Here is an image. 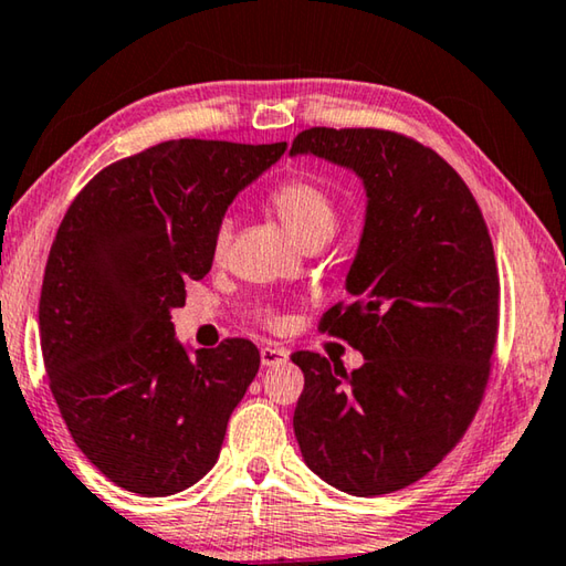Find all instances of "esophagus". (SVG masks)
<instances>
[{"label": "esophagus", "mask_w": 566, "mask_h": 566, "mask_svg": "<svg viewBox=\"0 0 566 566\" xmlns=\"http://www.w3.org/2000/svg\"><path fill=\"white\" fill-rule=\"evenodd\" d=\"M260 357L264 367H280V364H286V359H290V352L284 347H274V344H270V347H262Z\"/></svg>", "instance_id": "esophagus-1"}]
</instances>
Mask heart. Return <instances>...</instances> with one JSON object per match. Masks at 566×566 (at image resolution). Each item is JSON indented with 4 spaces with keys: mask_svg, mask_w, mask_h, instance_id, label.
Returning <instances> with one entry per match:
<instances>
[{
    "mask_svg": "<svg viewBox=\"0 0 566 566\" xmlns=\"http://www.w3.org/2000/svg\"><path fill=\"white\" fill-rule=\"evenodd\" d=\"M272 202L286 229L302 247L314 239H329L337 227V209L327 191L306 179H290L274 189ZM232 217H224L214 232V254L222 256L232 242Z\"/></svg>",
    "mask_w": 566,
    "mask_h": 566,
    "instance_id": "heart-1",
    "label": "heart"
}]
</instances>
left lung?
Returning a JSON list of instances; mask_svg holds the SVG:
<instances>
[{
  "mask_svg": "<svg viewBox=\"0 0 566 566\" xmlns=\"http://www.w3.org/2000/svg\"><path fill=\"white\" fill-rule=\"evenodd\" d=\"M290 155L354 171L367 195L344 280L352 304L322 319L364 364L347 371L322 354H292L304 371L296 442L339 492L405 490L452 452L490 379L500 319L490 232L462 177L401 134L312 127Z\"/></svg>",
  "mask_w": 566,
  "mask_h": 566,
  "instance_id": "left-lung-1",
  "label": "left lung"
}]
</instances>
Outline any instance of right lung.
<instances>
[{"label": "right lung", "instance_id": "add662e5", "mask_svg": "<svg viewBox=\"0 0 566 566\" xmlns=\"http://www.w3.org/2000/svg\"><path fill=\"white\" fill-rule=\"evenodd\" d=\"M284 149L161 142L102 169L66 209L40 296L44 369L76 447L124 490L177 494L217 462L260 349L185 347L171 310L212 270L227 207Z\"/></svg>", "mask_w": 566, "mask_h": 566}]
</instances>
